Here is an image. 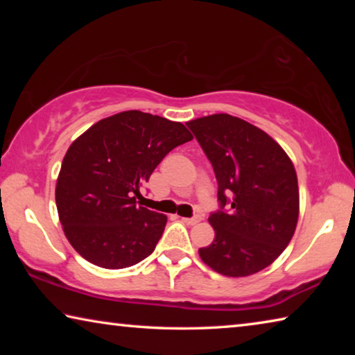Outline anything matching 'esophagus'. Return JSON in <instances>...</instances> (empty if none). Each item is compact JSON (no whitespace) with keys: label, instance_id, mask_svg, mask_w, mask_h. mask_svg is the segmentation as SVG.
Instances as JSON below:
<instances>
[{"label":"esophagus","instance_id":"34e87169","mask_svg":"<svg viewBox=\"0 0 355 355\" xmlns=\"http://www.w3.org/2000/svg\"><path fill=\"white\" fill-rule=\"evenodd\" d=\"M200 220H202V214H194L192 218H183V222H186L188 225H196L199 224Z\"/></svg>","mask_w":355,"mask_h":355}]
</instances>
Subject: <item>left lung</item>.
I'll list each match as a JSON object with an SVG mask.
<instances>
[{"label":"left lung","instance_id":"obj_1","mask_svg":"<svg viewBox=\"0 0 355 355\" xmlns=\"http://www.w3.org/2000/svg\"><path fill=\"white\" fill-rule=\"evenodd\" d=\"M218 180L214 241L199 255L216 272L245 277L268 268L291 241L299 216L291 159L263 130L228 114L186 123Z\"/></svg>","mask_w":355,"mask_h":355}]
</instances>
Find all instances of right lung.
I'll return each mask as SVG.
<instances>
[{"instance_id":"1","label":"right lung","mask_w":355,"mask_h":355,"mask_svg":"<svg viewBox=\"0 0 355 355\" xmlns=\"http://www.w3.org/2000/svg\"><path fill=\"white\" fill-rule=\"evenodd\" d=\"M191 139L183 123L125 111L71 144L58 177L56 207L78 254L105 269L133 266L152 254L167 218L137 207L136 197L164 156Z\"/></svg>"}]
</instances>
